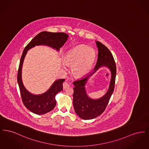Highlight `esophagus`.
I'll use <instances>...</instances> for the list:
<instances>
[{
  "label": "esophagus",
  "instance_id": "34e87169",
  "mask_svg": "<svg viewBox=\"0 0 149 149\" xmlns=\"http://www.w3.org/2000/svg\"><path fill=\"white\" fill-rule=\"evenodd\" d=\"M70 86V85L69 84H68L66 82H65L63 83V89H66V88H69Z\"/></svg>",
  "mask_w": 149,
  "mask_h": 149
}]
</instances>
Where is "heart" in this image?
Returning <instances> with one entry per match:
<instances>
[{
  "label": "heart",
  "instance_id": "obj_1",
  "mask_svg": "<svg viewBox=\"0 0 149 149\" xmlns=\"http://www.w3.org/2000/svg\"><path fill=\"white\" fill-rule=\"evenodd\" d=\"M96 57L95 50L85 45H80L68 51L64 57V62L72 66L71 71L77 77H81L90 70Z\"/></svg>",
  "mask_w": 149,
  "mask_h": 149
}]
</instances>
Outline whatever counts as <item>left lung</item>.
I'll list each match as a JSON object with an SVG mask.
<instances>
[{"label":"left lung","instance_id":"8db88e82","mask_svg":"<svg viewBox=\"0 0 149 149\" xmlns=\"http://www.w3.org/2000/svg\"><path fill=\"white\" fill-rule=\"evenodd\" d=\"M98 49V60L93 71L85 77L73 82V106L75 113L83 120H91L102 113L107 106L113 92L116 76V65L113 55L103 44L96 41ZM106 66L111 71V78L109 90L102 97L94 100L88 97L86 92L85 85L89 78L100 67Z\"/></svg>","mask_w":149,"mask_h":149}]
</instances>
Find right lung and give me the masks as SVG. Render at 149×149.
Listing matches in <instances>:
<instances>
[{
	"instance_id": "right-lung-1",
	"label": "right lung",
	"mask_w": 149,
	"mask_h": 149,
	"mask_svg": "<svg viewBox=\"0 0 149 149\" xmlns=\"http://www.w3.org/2000/svg\"><path fill=\"white\" fill-rule=\"evenodd\" d=\"M68 35L62 32H41L35 36L26 46L23 51L17 75V81L19 85L22 100L25 107L31 112L41 115L52 111L56 106L55 95L63 89L64 79L56 80L49 90L42 94H33L25 88L22 80V69L23 63L27 51L35 46L45 45L59 51L66 42Z\"/></svg>"
}]
</instances>
